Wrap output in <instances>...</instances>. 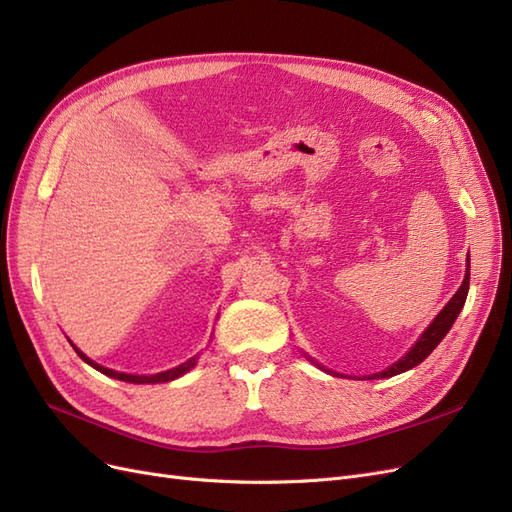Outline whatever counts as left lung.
Masks as SVG:
<instances>
[{
    "label": "left lung",
    "instance_id": "1",
    "mask_svg": "<svg viewBox=\"0 0 512 512\" xmlns=\"http://www.w3.org/2000/svg\"><path fill=\"white\" fill-rule=\"evenodd\" d=\"M468 288H470V258H468V269H466V277H463V284L459 286V290L453 294V299L444 305L442 312L433 318V322L425 329V333L418 337V342L410 348V352L406 356H401L397 363H393L391 367H386L384 371H378V374L367 376V380H378V378H391L397 374H404V371L416 367L418 363H423L427 356L436 350V346L442 342L444 335L451 331L453 322L457 320L463 303H466L468 297ZM324 369V367H320ZM329 374L337 376L335 371H329Z\"/></svg>",
    "mask_w": 512,
    "mask_h": 512
}]
</instances>
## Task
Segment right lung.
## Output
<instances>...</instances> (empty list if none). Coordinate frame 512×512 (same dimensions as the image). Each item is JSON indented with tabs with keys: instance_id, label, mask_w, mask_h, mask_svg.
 <instances>
[{
	"instance_id": "obj_1",
	"label": "right lung",
	"mask_w": 512,
	"mask_h": 512,
	"mask_svg": "<svg viewBox=\"0 0 512 512\" xmlns=\"http://www.w3.org/2000/svg\"><path fill=\"white\" fill-rule=\"evenodd\" d=\"M72 348L76 350V354H79L85 363H89V365L94 367V369L102 371L104 376H111V378H117V380H123V382H134V384H156V382H170V380H175V378H179V376H183V374H188V371H190V369L196 365V356H194V359H190V361L181 363L179 367H173V369H168V371H162V374H156V376H132V374H119V371H113V369H108V367H102V365H98V363L91 361L89 356H85V354H83L79 348H76L74 344H72Z\"/></svg>"
}]
</instances>
